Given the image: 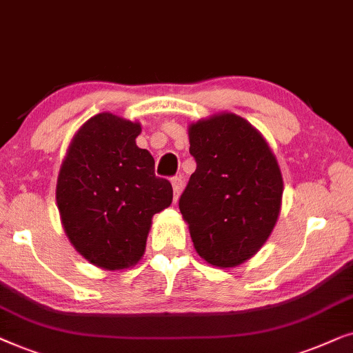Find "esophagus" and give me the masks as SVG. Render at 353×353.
Segmentation results:
<instances>
[{"instance_id": "34e87169", "label": "esophagus", "mask_w": 353, "mask_h": 353, "mask_svg": "<svg viewBox=\"0 0 353 353\" xmlns=\"http://www.w3.org/2000/svg\"><path fill=\"white\" fill-rule=\"evenodd\" d=\"M171 184H172V190H174V200H177L182 192V185H184V182H182L181 177H172Z\"/></svg>"}]
</instances>
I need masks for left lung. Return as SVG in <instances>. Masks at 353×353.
<instances>
[{
  "label": "left lung",
  "mask_w": 353,
  "mask_h": 353,
  "mask_svg": "<svg viewBox=\"0 0 353 353\" xmlns=\"http://www.w3.org/2000/svg\"><path fill=\"white\" fill-rule=\"evenodd\" d=\"M190 176L179 210L192 242L210 265L234 268L265 245L283 203V174L250 122L218 112L189 124Z\"/></svg>",
  "instance_id": "obj_1"
}]
</instances>
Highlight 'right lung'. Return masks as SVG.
<instances>
[{"label": "right lung", "mask_w": 353, "mask_h": 353, "mask_svg": "<svg viewBox=\"0 0 353 353\" xmlns=\"http://www.w3.org/2000/svg\"><path fill=\"white\" fill-rule=\"evenodd\" d=\"M140 122L111 112L88 119L61 164L56 203L75 250L101 270L142 260L153 214L172 201V185L154 176V159L139 148Z\"/></svg>", "instance_id": "add662e5"}]
</instances>
